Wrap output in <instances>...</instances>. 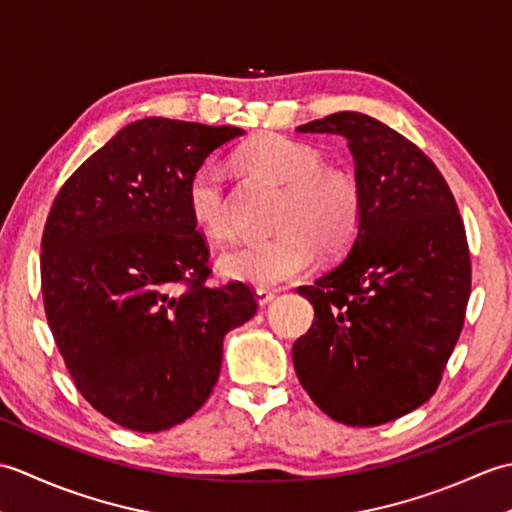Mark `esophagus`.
Here are the masks:
<instances>
[{
    "mask_svg": "<svg viewBox=\"0 0 512 512\" xmlns=\"http://www.w3.org/2000/svg\"><path fill=\"white\" fill-rule=\"evenodd\" d=\"M255 297H257V303H259V306H268V303L270 301H273L277 295H275V292L273 290H266V288H257L255 290Z\"/></svg>",
    "mask_w": 512,
    "mask_h": 512,
    "instance_id": "esophagus-1",
    "label": "esophagus"
}]
</instances>
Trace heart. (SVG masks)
<instances>
[{"label":"heart","instance_id":"b5f03b06","mask_svg":"<svg viewBox=\"0 0 512 512\" xmlns=\"http://www.w3.org/2000/svg\"><path fill=\"white\" fill-rule=\"evenodd\" d=\"M235 160L250 173L286 184L277 220L281 233L228 250L217 259L222 275L257 288H273L306 273L314 246L325 255L350 246L363 206L361 189L350 173L325 167L317 149L281 134L250 138L239 147ZM187 211L193 226L211 242L231 237L220 167L202 165L189 178Z\"/></svg>","mask_w":512,"mask_h":512}]
</instances>
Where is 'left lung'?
<instances>
[{"label": "left lung", "mask_w": 512, "mask_h": 512, "mask_svg": "<svg viewBox=\"0 0 512 512\" xmlns=\"http://www.w3.org/2000/svg\"><path fill=\"white\" fill-rule=\"evenodd\" d=\"M297 132L347 140L363 206L347 257L297 290L314 323L292 363L332 420L376 427L433 396L460 339L471 295L464 224L438 167L376 118L336 112Z\"/></svg>", "instance_id": "1"}]
</instances>
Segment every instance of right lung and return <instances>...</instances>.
I'll use <instances>...</instances> for the list:
<instances>
[{
	"mask_svg": "<svg viewBox=\"0 0 512 512\" xmlns=\"http://www.w3.org/2000/svg\"><path fill=\"white\" fill-rule=\"evenodd\" d=\"M244 129L143 118L63 184L41 239L48 325L76 389L125 429L156 433L198 411L226 332L257 312L242 281L206 284L209 248L187 184Z\"/></svg>",
	"mask_w": 512,
	"mask_h": 512,
	"instance_id": "right-lung-1",
	"label": "right lung"
}]
</instances>
